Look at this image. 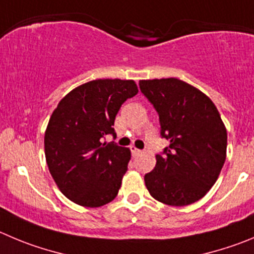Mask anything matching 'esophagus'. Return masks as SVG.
<instances>
[{"label":"esophagus","mask_w":254,"mask_h":254,"mask_svg":"<svg viewBox=\"0 0 254 254\" xmlns=\"http://www.w3.org/2000/svg\"><path fill=\"white\" fill-rule=\"evenodd\" d=\"M131 154L134 156L139 155V154H141V150H139V149H136L135 146H131Z\"/></svg>","instance_id":"obj_1"}]
</instances>
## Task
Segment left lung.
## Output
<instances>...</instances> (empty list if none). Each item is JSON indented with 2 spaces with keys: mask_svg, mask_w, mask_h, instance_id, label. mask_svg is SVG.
I'll list each match as a JSON object with an SVG mask.
<instances>
[{
  "mask_svg": "<svg viewBox=\"0 0 254 254\" xmlns=\"http://www.w3.org/2000/svg\"><path fill=\"white\" fill-rule=\"evenodd\" d=\"M139 86L169 140L144 177L146 189L164 204H191L214 186L226 162L227 129L219 111L204 92L175 77L140 80Z\"/></svg>",
  "mask_w": 254,
  "mask_h": 254,
  "instance_id": "obj_1",
  "label": "left lung"
}]
</instances>
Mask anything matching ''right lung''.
I'll return each instance as SVG.
<instances>
[{"mask_svg":"<svg viewBox=\"0 0 254 254\" xmlns=\"http://www.w3.org/2000/svg\"><path fill=\"white\" fill-rule=\"evenodd\" d=\"M134 80L99 79L71 90L54 110L45 131V156L56 186L71 202L98 208L119 191L131 154L104 141L127 99L138 94Z\"/></svg>","mask_w":254,"mask_h":254,"instance_id":"add662e5","label":"right lung"}]
</instances>
